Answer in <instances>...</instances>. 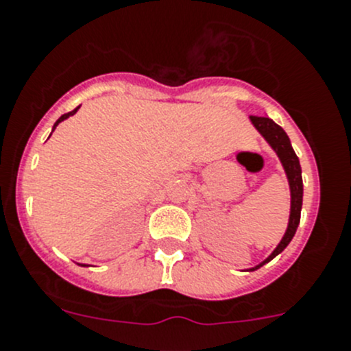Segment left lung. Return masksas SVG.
Segmentation results:
<instances>
[{"instance_id": "1", "label": "left lung", "mask_w": 351, "mask_h": 351, "mask_svg": "<svg viewBox=\"0 0 351 351\" xmlns=\"http://www.w3.org/2000/svg\"><path fill=\"white\" fill-rule=\"evenodd\" d=\"M250 121L254 123V127L261 132V135L269 142L271 147L274 149V152L280 158L281 165H283L285 171H287L288 183H290V192H291V209H290V223H288L287 233H285L283 240L280 241L276 248H274L273 254L266 258L264 262H261L258 266L252 267L250 271L258 269L264 264H267L269 261H273L278 254L285 250L288 247V243L291 241V238L295 237V231H297L298 224H300V210H302V197H304V183H302V168L300 161H298L297 154H295L293 147L290 144V138H288L287 132L280 127V125L274 123L271 118L267 117H250Z\"/></svg>"}]
</instances>
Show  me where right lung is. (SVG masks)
I'll return each instance as SVG.
<instances>
[{"label":"right lung","instance_id":"obj_1","mask_svg":"<svg viewBox=\"0 0 351 351\" xmlns=\"http://www.w3.org/2000/svg\"><path fill=\"white\" fill-rule=\"evenodd\" d=\"M78 108H80V106H78ZM78 108H75V110H73V111H70V113H64V114H63V117H61V118H60V120H58V121H56V123H54L53 130H54V128H56V127H58V123H60V121L66 120V118H68V117H71V114H75V113H77V111H78Z\"/></svg>","mask_w":351,"mask_h":351}]
</instances>
